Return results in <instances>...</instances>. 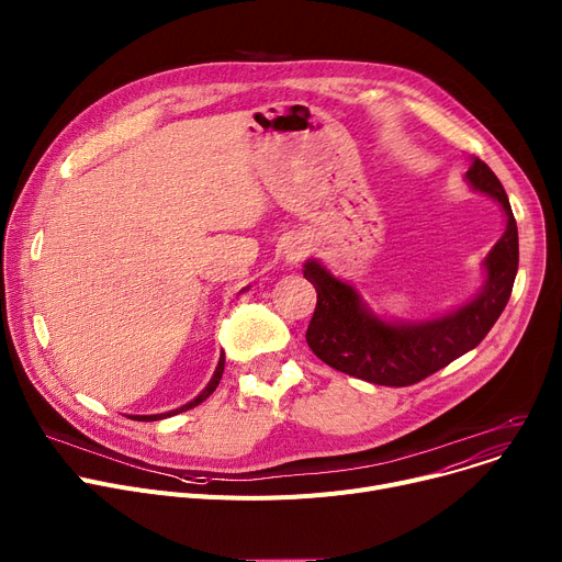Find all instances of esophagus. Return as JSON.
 Listing matches in <instances>:
<instances>
[{
	"instance_id": "esophagus-1",
	"label": "esophagus",
	"mask_w": 562,
	"mask_h": 562,
	"mask_svg": "<svg viewBox=\"0 0 562 562\" xmlns=\"http://www.w3.org/2000/svg\"><path fill=\"white\" fill-rule=\"evenodd\" d=\"M301 257H303V250H293V252L289 255V259H291V261H297Z\"/></svg>"
}]
</instances>
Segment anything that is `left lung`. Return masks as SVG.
<instances>
[{
    "label": "left lung",
    "mask_w": 562,
    "mask_h": 562,
    "mask_svg": "<svg viewBox=\"0 0 562 562\" xmlns=\"http://www.w3.org/2000/svg\"><path fill=\"white\" fill-rule=\"evenodd\" d=\"M474 190L493 196L506 212V233L485 257L481 293L468 305L434 321L395 325L366 310L357 291L327 273L318 261L305 265L318 301L307 327L312 352L346 375L380 386H411L476 348L502 316L517 276V223L499 178L483 160L468 169Z\"/></svg>",
    "instance_id": "1"
}]
</instances>
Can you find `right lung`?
Here are the masks:
<instances>
[{
    "instance_id": "right-lung-1",
    "label": "right lung",
    "mask_w": 562,
    "mask_h": 562,
    "mask_svg": "<svg viewBox=\"0 0 562 562\" xmlns=\"http://www.w3.org/2000/svg\"><path fill=\"white\" fill-rule=\"evenodd\" d=\"M223 363H226V357L221 355L218 366H216V370H214V378L210 380V384L205 386V391H203L199 397H194L190 404H184V406H180V408H176V411H169V414H158V416H133V420H146V423H151V420H162V418H167V416H176V414H180V411H187V408H194V406H199L203 400H207V397L216 391V386H218V382H221V375H223Z\"/></svg>"
}]
</instances>
